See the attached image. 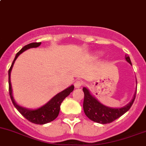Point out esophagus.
<instances>
[{"label": "esophagus", "instance_id": "obj_1", "mask_svg": "<svg viewBox=\"0 0 146 146\" xmlns=\"http://www.w3.org/2000/svg\"><path fill=\"white\" fill-rule=\"evenodd\" d=\"M82 85H83V82L81 80H76L74 83V86L76 88H78L81 87Z\"/></svg>", "mask_w": 146, "mask_h": 146}]
</instances>
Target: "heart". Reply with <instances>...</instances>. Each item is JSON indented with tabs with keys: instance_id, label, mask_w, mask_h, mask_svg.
<instances>
[{
	"instance_id": "obj_1",
	"label": "heart",
	"mask_w": 146,
	"mask_h": 146,
	"mask_svg": "<svg viewBox=\"0 0 146 146\" xmlns=\"http://www.w3.org/2000/svg\"><path fill=\"white\" fill-rule=\"evenodd\" d=\"M100 56V54H98H98L97 55H96V57H98V56Z\"/></svg>"
}]
</instances>
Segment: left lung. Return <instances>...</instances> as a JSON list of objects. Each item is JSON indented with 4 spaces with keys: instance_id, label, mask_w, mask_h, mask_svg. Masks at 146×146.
Listing matches in <instances>:
<instances>
[{
    "instance_id": "1",
    "label": "left lung",
    "mask_w": 146,
    "mask_h": 146,
    "mask_svg": "<svg viewBox=\"0 0 146 146\" xmlns=\"http://www.w3.org/2000/svg\"><path fill=\"white\" fill-rule=\"evenodd\" d=\"M125 60L132 65L130 57L127 55H125ZM83 90L84 93L83 111L85 114L91 121L101 124L110 123L125 113L132 106L136 94L135 92L131 101L126 106L115 108L108 107L100 103L94 96H92L88 89L86 88H83Z\"/></svg>"
}]
</instances>
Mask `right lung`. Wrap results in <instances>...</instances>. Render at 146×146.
<instances>
[{"label": "right lung", "instance_id": "obj_1", "mask_svg": "<svg viewBox=\"0 0 146 146\" xmlns=\"http://www.w3.org/2000/svg\"><path fill=\"white\" fill-rule=\"evenodd\" d=\"M40 44H41V42H40V43H31L30 44H28L24 46L18 53H17L16 56H15L13 61L12 65H11L9 70H8V83H9L10 97H11V100H12V103H13L14 106L18 110V112L23 116L25 117L28 121H29L30 122L35 124L43 125V124H46L48 123L51 122V121H53V120H55L57 118L59 114V112H60V104L63 102V100L67 96H68L69 94L73 91V89H74V86L72 85V86H70L68 88L60 92L57 95H56L53 98L50 99L46 104H45L44 106H41V107L38 108L37 109L25 108L22 107V106H19V105H18L15 103V100L13 99V96L12 87H11V72L13 68L14 63H15V60L18 57V56L21 54L23 52L28 50V49L31 48L38 47V46H40Z\"/></svg>", "mask_w": 146, "mask_h": 146}]
</instances>
